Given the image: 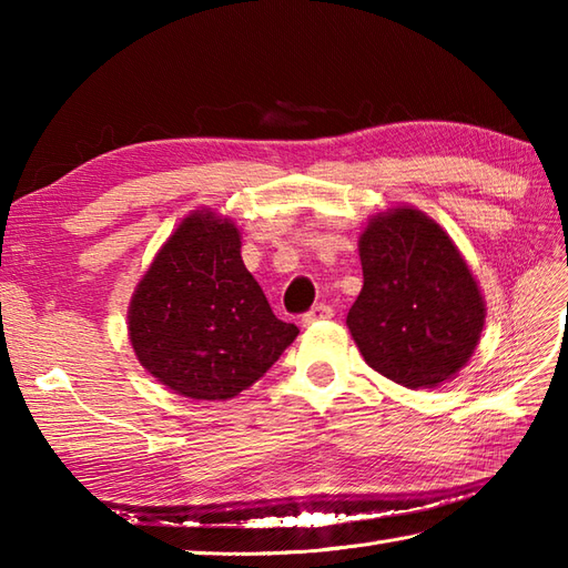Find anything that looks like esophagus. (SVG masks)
<instances>
[{"mask_svg": "<svg viewBox=\"0 0 568 568\" xmlns=\"http://www.w3.org/2000/svg\"><path fill=\"white\" fill-rule=\"evenodd\" d=\"M334 315V310L329 307V305H324V303H320V305H315L312 307L310 312H305V317H303V322L305 324H315V322H322V320H329Z\"/></svg>", "mask_w": 568, "mask_h": 568, "instance_id": "34e87169", "label": "esophagus"}]
</instances>
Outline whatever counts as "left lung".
Wrapping results in <instances>:
<instances>
[{
  "label": "left lung",
  "instance_id": "1",
  "mask_svg": "<svg viewBox=\"0 0 568 568\" xmlns=\"http://www.w3.org/2000/svg\"><path fill=\"white\" fill-rule=\"evenodd\" d=\"M364 287L348 332L366 364L405 388H434L466 366L486 305L462 253L417 210L371 220L358 241Z\"/></svg>",
  "mask_w": 568,
  "mask_h": 568
}]
</instances>
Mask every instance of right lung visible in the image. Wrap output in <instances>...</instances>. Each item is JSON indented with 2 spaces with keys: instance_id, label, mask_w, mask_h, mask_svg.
<instances>
[{
  "instance_id": "add662e5",
  "label": "right lung",
  "mask_w": 568,
  "mask_h": 568,
  "mask_svg": "<svg viewBox=\"0 0 568 568\" xmlns=\"http://www.w3.org/2000/svg\"><path fill=\"white\" fill-rule=\"evenodd\" d=\"M241 261L239 229L192 214L165 241L129 307L131 346L153 378L192 400H226L297 336Z\"/></svg>"
}]
</instances>
